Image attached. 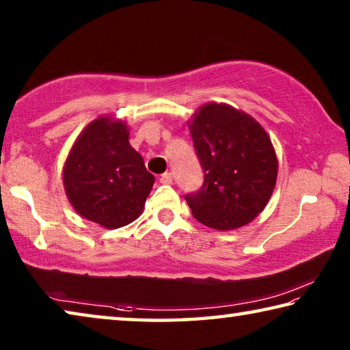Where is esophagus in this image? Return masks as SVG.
Masks as SVG:
<instances>
[{
  "instance_id": "1",
  "label": "esophagus",
  "mask_w": 350,
  "mask_h": 350,
  "mask_svg": "<svg viewBox=\"0 0 350 350\" xmlns=\"http://www.w3.org/2000/svg\"><path fill=\"white\" fill-rule=\"evenodd\" d=\"M159 180H161L163 185H171V183H173V176H171V173H163Z\"/></svg>"
}]
</instances>
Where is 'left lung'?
Instances as JSON below:
<instances>
[{
    "label": "left lung",
    "instance_id": "obj_1",
    "mask_svg": "<svg viewBox=\"0 0 350 350\" xmlns=\"http://www.w3.org/2000/svg\"><path fill=\"white\" fill-rule=\"evenodd\" d=\"M189 133L204 170L202 187L185 194L193 216L216 230L253 221L267 205L278 176L264 128L232 106L208 103L194 116Z\"/></svg>",
    "mask_w": 350,
    "mask_h": 350
}]
</instances>
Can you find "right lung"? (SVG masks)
Segmentation results:
<instances>
[{"mask_svg": "<svg viewBox=\"0 0 350 350\" xmlns=\"http://www.w3.org/2000/svg\"><path fill=\"white\" fill-rule=\"evenodd\" d=\"M63 182L77 213L105 228H118L140 216L154 176L129 145L125 123L100 117L75 140Z\"/></svg>", "mask_w": 350, "mask_h": 350, "instance_id": "1", "label": "right lung"}]
</instances>
